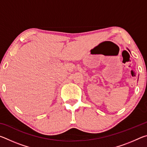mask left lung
Returning a JSON list of instances; mask_svg holds the SVG:
<instances>
[{"mask_svg": "<svg viewBox=\"0 0 147 147\" xmlns=\"http://www.w3.org/2000/svg\"><path fill=\"white\" fill-rule=\"evenodd\" d=\"M128 51H129V50H128Z\"/></svg>", "mask_w": 147, "mask_h": 147, "instance_id": "obj_1", "label": "left lung"}]
</instances>
